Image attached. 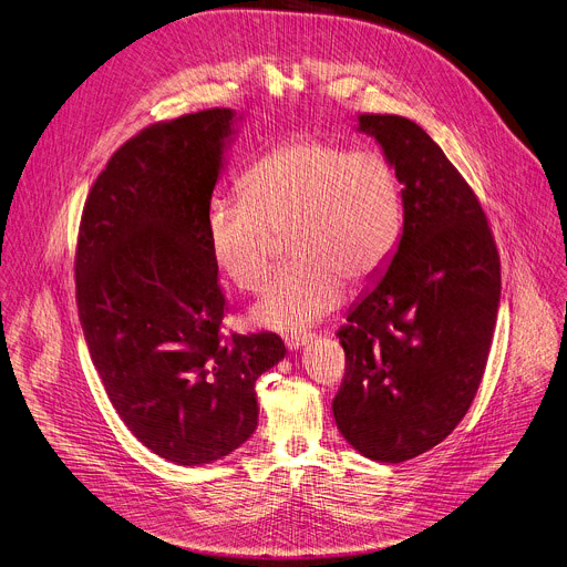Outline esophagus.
Segmentation results:
<instances>
[{
  "label": "esophagus",
  "instance_id": "obj_1",
  "mask_svg": "<svg viewBox=\"0 0 567 567\" xmlns=\"http://www.w3.org/2000/svg\"><path fill=\"white\" fill-rule=\"evenodd\" d=\"M310 334H296V332H291V334H285V346L289 348V350H298V348H302L305 343H310Z\"/></svg>",
  "mask_w": 567,
  "mask_h": 567
}]
</instances>
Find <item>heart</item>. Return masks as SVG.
Wrapping results in <instances>:
<instances>
[{"mask_svg": "<svg viewBox=\"0 0 567 567\" xmlns=\"http://www.w3.org/2000/svg\"><path fill=\"white\" fill-rule=\"evenodd\" d=\"M244 200H217L205 228L221 276L257 291L287 237L296 262L255 305L252 319L300 330L337 310L343 282L367 287L391 262L402 230L398 172L380 148L296 137L257 158L241 176Z\"/></svg>", "mask_w": 567, "mask_h": 567, "instance_id": "1", "label": "heart"}]
</instances>
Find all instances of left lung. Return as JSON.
I'll use <instances>...</instances> for the list:
<instances>
[{
  "label": "left lung",
  "mask_w": 567,
  "mask_h": 567,
  "mask_svg": "<svg viewBox=\"0 0 567 567\" xmlns=\"http://www.w3.org/2000/svg\"><path fill=\"white\" fill-rule=\"evenodd\" d=\"M402 183L404 224L378 285L337 332L343 439L382 463L439 445L471 409L499 307V255L482 203L443 148L400 115H357Z\"/></svg>",
  "instance_id": "8db88e82"
}]
</instances>
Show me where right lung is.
<instances>
[{"mask_svg": "<svg viewBox=\"0 0 567 567\" xmlns=\"http://www.w3.org/2000/svg\"><path fill=\"white\" fill-rule=\"evenodd\" d=\"M233 124L230 109H210L142 128L96 176L79 226L92 364L135 439L178 466L255 432V382L287 352L276 332H219L228 302L205 221Z\"/></svg>", "mask_w": 567, "mask_h": 567, "instance_id": "add662e5", "label": "right lung"}]
</instances>
